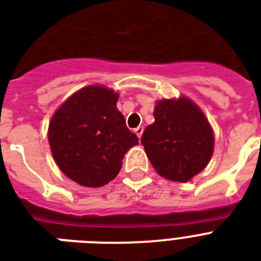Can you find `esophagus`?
I'll return each instance as SVG.
<instances>
[{
  "mask_svg": "<svg viewBox=\"0 0 261 261\" xmlns=\"http://www.w3.org/2000/svg\"><path fill=\"white\" fill-rule=\"evenodd\" d=\"M134 133L138 135V138L141 139V137H142V134H143V127H137V128L134 130Z\"/></svg>",
  "mask_w": 261,
  "mask_h": 261,
  "instance_id": "34e87169",
  "label": "esophagus"
}]
</instances>
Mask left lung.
I'll return each instance as SVG.
<instances>
[{"label":"left lung","mask_w":261,"mask_h":261,"mask_svg":"<svg viewBox=\"0 0 261 261\" xmlns=\"http://www.w3.org/2000/svg\"><path fill=\"white\" fill-rule=\"evenodd\" d=\"M141 143L157 173L172 181H190L202 172L214 150V134L200 108L188 97L160 100L154 123Z\"/></svg>","instance_id":"8db88e82"}]
</instances>
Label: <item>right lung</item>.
Instances as JSON below:
<instances>
[{
  "label": "right lung",
  "instance_id": "add662e5",
  "mask_svg": "<svg viewBox=\"0 0 261 261\" xmlns=\"http://www.w3.org/2000/svg\"><path fill=\"white\" fill-rule=\"evenodd\" d=\"M119 94L90 85L71 94L51 119L48 142L59 169L80 186L97 188L118 176L138 137L116 108Z\"/></svg>",
  "mask_w": 261,
  "mask_h": 261
}]
</instances>
